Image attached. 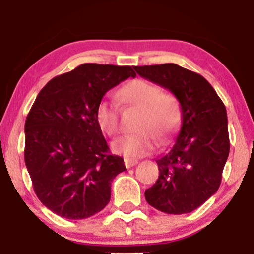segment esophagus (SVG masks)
Masks as SVG:
<instances>
[{
  "label": "esophagus",
  "mask_w": 254,
  "mask_h": 254,
  "mask_svg": "<svg viewBox=\"0 0 254 254\" xmlns=\"http://www.w3.org/2000/svg\"><path fill=\"white\" fill-rule=\"evenodd\" d=\"M137 164V159H129V158H125V165H126L127 169L133 168L134 165Z\"/></svg>",
  "instance_id": "34e87169"
}]
</instances>
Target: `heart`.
<instances>
[{"label":"heart","instance_id":"1","mask_svg":"<svg viewBox=\"0 0 254 254\" xmlns=\"http://www.w3.org/2000/svg\"><path fill=\"white\" fill-rule=\"evenodd\" d=\"M126 104L142 110L138 118L140 131L121 136L112 143L116 154L135 159L150 154L156 147V137L165 142L175 133L182 120V109L177 98L161 92L158 85L136 78L125 84L119 91ZM96 121L104 133L113 136L119 131V109L112 99L103 98L95 110Z\"/></svg>","mask_w":254,"mask_h":254}]
</instances>
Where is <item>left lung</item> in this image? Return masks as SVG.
<instances>
[{
  "label": "left lung",
  "mask_w": 254,
  "mask_h": 254,
  "mask_svg": "<svg viewBox=\"0 0 254 254\" xmlns=\"http://www.w3.org/2000/svg\"><path fill=\"white\" fill-rule=\"evenodd\" d=\"M141 77L171 91L182 107L175 144L156 159L157 182L145 190L147 202L166 214L195 210L217 192L227 162V110L202 76L175 64L135 67Z\"/></svg>",
  "instance_id": "1"
}]
</instances>
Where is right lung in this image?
<instances>
[{"mask_svg":"<svg viewBox=\"0 0 254 254\" xmlns=\"http://www.w3.org/2000/svg\"><path fill=\"white\" fill-rule=\"evenodd\" d=\"M129 76V65L84 64L52 78L34 100L24 159L38 199L59 216L83 220L110 202L111 183L126 166L110 152L95 110Z\"/></svg>","mask_w":254,"mask_h":254,"instance_id":"obj_1","label":"right lung"}]
</instances>
